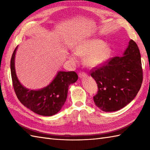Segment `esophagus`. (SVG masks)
Returning a JSON list of instances; mask_svg holds the SVG:
<instances>
[{
  "instance_id": "1",
  "label": "esophagus",
  "mask_w": 150,
  "mask_h": 150,
  "mask_svg": "<svg viewBox=\"0 0 150 150\" xmlns=\"http://www.w3.org/2000/svg\"><path fill=\"white\" fill-rule=\"evenodd\" d=\"M79 77H86V74L85 73H84V72H80L79 73Z\"/></svg>"
}]
</instances>
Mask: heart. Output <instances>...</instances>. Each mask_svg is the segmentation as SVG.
<instances>
[{"instance_id":"b5f03b06","label":"heart","mask_w":150,"mask_h":150,"mask_svg":"<svg viewBox=\"0 0 150 150\" xmlns=\"http://www.w3.org/2000/svg\"><path fill=\"white\" fill-rule=\"evenodd\" d=\"M73 52L79 57H84L85 65L90 68H95L103 64L111 55V49L105 45L100 39H88L78 43L73 48ZM69 59L76 61L74 54L69 55Z\"/></svg>"}]
</instances>
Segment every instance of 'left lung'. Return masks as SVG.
<instances>
[{
    "label": "left lung",
    "mask_w": 150,
    "mask_h": 150,
    "mask_svg": "<svg viewBox=\"0 0 150 150\" xmlns=\"http://www.w3.org/2000/svg\"><path fill=\"white\" fill-rule=\"evenodd\" d=\"M98 91L95 105L104 111L122 109L136 97L141 87L143 72L137 44L130 40L123 56L114 57L91 70Z\"/></svg>",
    "instance_id": "left-lung-1"
}]
</instances>
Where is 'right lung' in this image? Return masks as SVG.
<instances>
[{"label":"right lung","mask_w":150,"mask_h":150,"mask_svg":"<svg viewBox=\"0 0 150 150\" xmlns=\"http://www.w3.org/2000/svg\"><path fill=\"white\" fill-rule=\"evenodd\" d=\"M17 46L12 54L10 68L13 86L18 99L25 107L43 116L57 113L64 104L69 86L78 79L75 71H59L50 85L40 90H31L22 86L17 77L15 56Z\"/></svg>","instance_id":"add662e5"}]
</instances>
